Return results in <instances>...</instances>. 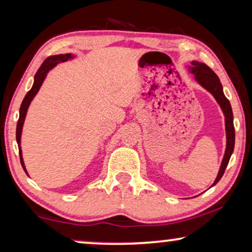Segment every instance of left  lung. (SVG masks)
<instances>
[{
  "label": "left lung",
  "mask_w": 252,
  "mask_h": 252,
  "mask_svg": "<svg viewBox=\"0 0 252 252\" xmlns=\"http://www.w3.org/2000/svg\"><path fill=\"white\" fill-rule=\"evenodd\" d=\"M191 64L192 65L191 68H189V71H191L193 75H195L196 82L213 94L215 99H216V101L220 103L221 110H223L225 115L226 138H227V142H226V150H225L223 162H221L220 169L218 171L217 178L215 180L213 184L215 185L216 183H218V181H220L221 176L224 175L226 167L228 165L229 158H231L233 150H234L235 130H234V125H233L232 107H231V103H229V101L226 99V96L224 95L223 86H221L218 76L215 74V72L211 70L206 63H198V61H192Z\"/></svg>",
  "instance_id": "left-lung-1"
}]
</instances>
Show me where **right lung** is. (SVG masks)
Segmentation results:
<instances>
[{"label": "right lung", "mask_w": 252, "mask_h": 252, "mask_svg": "<svg viewBox=\"0 0 252 252\" xmlns=\"http://www.w3.org/2000/svg\"><path fill=\"white\" fill-rule=\"evenodd\" d=\"M71 58H72L71 54L70 53H67V54H59V56H52V57H49V58H47V59H45L44 63H43L41 67H39L37 72H36L35 79H34V84H32V87L31 89V91H29V92L26 94V96H25L23 103H21V105H20L19 119H18V124H17L16 137H17L18 147H19L20 162H21V166H23V168H24L25 171H26V168H25V163H24V160H23V155H21L20 137H21V130H23V125H24V122H25V117H26V114H27V109L29 107V104H31L32 100L34 99V96L36 95V93L38 92L39 87H41L43 81H44V78H45V76L47 74V71H49L50 69H52L54 65H57L58 63H64V61L71 59Z\"/></svg>", "instance_id": "obj_1"}]
</instances>
